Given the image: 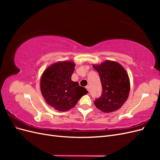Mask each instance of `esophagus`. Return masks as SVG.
Listing matches in <instances>:
<instances>
[{"label":"esophagus","mask_w":160,"mask_h":160,"mask_svg":"<svg viewBox=\"0 0 160 160\" xmlns=\"http://www.w3.org/2000/svg\"><path fill=\"white\" fill-rule=\"evenodd\" d=\"M86 89L88 91H89V86H86Z\"/></svg>","instance_id":"obj_1"}]
</instances>
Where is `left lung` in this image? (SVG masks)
<instances>
[{"mask_svg":"<svg viewBox=\"0 0 160 160\" xmlns=\"http://www.w3.org/2000/svg\"><path fill=\"white\" fill-rule=\"evenodd\" d=\"M99 75L102 93L94 101L96 108L104 113L119 109L126 101L130 89L129 77L123 67L117 62L107 61L93 65Z\"/></svg>","mask_w":160,"mask_h":160,"instance_id":"8db88e82","label":"left lung"}]
</instances>
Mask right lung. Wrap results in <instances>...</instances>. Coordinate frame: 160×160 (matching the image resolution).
<instances>
[{
  "mask_svg": "<svg viewBox=\"0 0 160 160\" xmlns=\"http://www.w3.org/2000/svg\"><path fill=\"white\" fill-rule=\"evenodd\" d=\"M75 64L71 61L57 62L44 71L41 80V93L47 103L56 110L72 108L88 91L71 81Z\"/></svg>",
  "mask_w": 160,
  "mask_h": 160,
  "instance_id": "obj_1",
  "label": "right lung"
}]
</instances>
